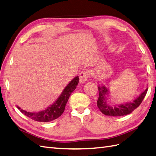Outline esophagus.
Returning <instances> with one entry per match:
<instances>
[{
	"instance_id": "obj_1",
	"label": "esophagus",
	"mask_w": 156,
	"mask_h": 156,
	"mask_svg": "<svg viewBox=\"0 0 156 156\" xmlns=\"http://www.w3.org/2000/svg\"><path fill=\"white\" fill-rule=\"evenodd\" d=\"M90 72L88 71H84L82 72L80 74V83H84L87 81V80L90 77Z\"/></svg>"
}]
</instances>
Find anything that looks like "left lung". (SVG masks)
<instances>
[{"label":"left lung","instance_id":"obj_1","mask_svg":"<svg viewBox=\"0 0 156 156\" xmlns=\"http://www.w3.org/2000/svg\"><path fill=\"white\" fill-rule=\"evenodd\" d=\"M98 91L99 98L97 101V106L100 112L104 115H110V116H122V115H126L132 113L140 106L146 95L147 88H146V90L133 102L119 104L118 106L115 107H111L106 103L107 100L106 99V96L108 94V89L104 86H99Z\"/></svg>","mask_w":156,"mask_h":156}]
</instances>
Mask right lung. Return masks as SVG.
I'll list each match as a JSON object with an SVG mask.
<instances>
[{"label":"right lung","instance_id":"add662e5","mask_svg":"<svg viewBox=\"0 0 156 156\" xmlns=\"http://www.w3.org/2000/svg\"><path fill=\"white\" fill-rule=\"evenodd\" d=\"M78 82V76L75 77L66 86V88L63 90L62 93V94L56 102L48 108H47L44 110L36 112V113H32V112H28L20 109V108L19 106H17L18 109H19L22 113H23L27 117L35 121L48 122L54 120V119L59 118L62 114L68 98H69L71 94L73 92L74 90L76 88Z\"/></svg>","mask_w":156,"mask_h":156}]
</instances>
